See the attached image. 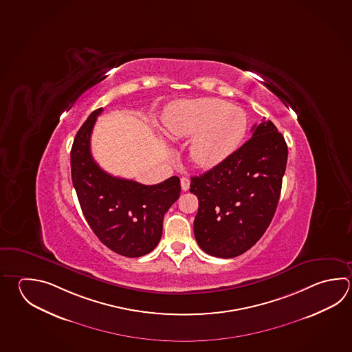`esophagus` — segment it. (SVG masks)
I'll return each mask as SVG.
<instances>
[{
    "instance_id": "esophagus-1",
    "label": "esophagus",
    "mask_w": 352,
    "mask_h": 352,
    "mask_svg": "<svg viewBox=\"0 0 352 352\" xmlns=\"http://www.w3.org/2000/svg\"><path fill=\"white\" fill-rule=\"evenodd\" d=\"M180 186H182V189L186 192L188 189H189V186H190V180L186 178V177H183L182 179H180Z\"/></svg>"
}]
</instances>
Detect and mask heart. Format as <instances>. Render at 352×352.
Instances as JSON below:
<instances>
[{"mask_svg":"<svg viewBox=\"0 0 352 352\" xmlns=\"http://www.w3.org/2000/svg\"><path fill=\"white\" fill-rule=\"evenodd\" d=\"M166 133L174 140H189L190 158L203 169L226 162L243 143L246 114L239 107L210 97L182 100L166 107Z\"/></svg>","mask_w":352,"mask_h":352,"instance_id":"1","label":"heart"}]
</instances>
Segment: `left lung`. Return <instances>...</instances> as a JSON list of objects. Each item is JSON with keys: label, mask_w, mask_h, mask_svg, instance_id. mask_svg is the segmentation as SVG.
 Masks as SVG:
<instances>
[{"label": "left lung", "mask_w": 352, "mask_h": 352, "mask_svg": "<svg viewBox=\"0 0 352 352\" xmlns=\"http://www.w3.org/2000/svg\"><path fill=\"white\" fill-rule=\"evenodd\" d=\"M252 137L215 168L192 177L199 200L194 235L203 252L235 258L263 236L278 206L287 146L272 120L252 128Z\"/></svg>", "instance_id": "left-lung-1"}]
</instances>
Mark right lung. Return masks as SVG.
I'll use <instances>...</instances> for the list:
<instances>
[{
	"instance_id": "obj_1",
	"label": "right lung",
	"mask_w": 352,
	"mask_h": 352,
	"mask_svg": "<svg viewBox=\"0 0 352 352\" xmlns=\"http://www.w3.org/2000/svg\"><path fill=\"white\" fill-rule=\"evenodd\" d=\"M98 108L82 124L71 149V173L80 209L97 238L112 252L140 258L160 243L163 219L180 195V179L155 186L113 177L91 154V134Z\"/></svg>"
}]
</instances>
